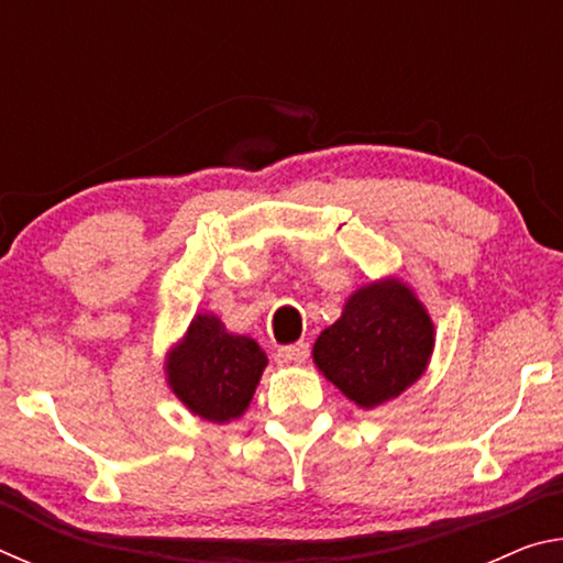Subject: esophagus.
<instances>
[{
	"label": "esophagus",
	"mask_w": 563,
	"mask_h": 563,
	"mask_svg": "<svg viewBox=\"0 0 563 563\" xmlns=\"http://www.w3.org/2000/svg\"><path fill=\"white\" fill-rule=\"evenodd\" d=\"M308 342H292V345H283L275 352V360L280 362V365H302L305 360H308Z\"/></svg>",
	"instance_id": "1"
}]
</instances>
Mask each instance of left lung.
I'll list each match as a JSON object with an SVG mask.
<instances>
[{"mask_svg":"<svg viewBox=\"0 0 563 563\" xmlns=\"http://www.w3.org/2000/svg\"><path fill=\"white\" fill-rule=\"evenodd\" d=\"M434 328L397 280L360 288L312 347L316 365L352 402L373 409L417 383L432 355Z\"/></svg>","mask_w":563,"mask_h":563,"instance_id":"left-lung-1","label":"left lung"}]
</instances>
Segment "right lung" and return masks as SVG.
I'll use <instances>...</instances> for the list:
<instances>
[{"instance_id": "1", "label": "right lung", "mask_w": 563, "mask_h": 563, "mask_svg": "<svg viewBox=\"0 0 563 563\" xmlns=\"http://www.w3.org/2000/svg\"><path fill=\"white\" fill-rule=\"evenodd\" d=\"M268 357L258 342L225 332L216 316H198L186 340L170 352L168 385L190 412L228 422L245 412Z\"/></svg>"}]
</instances>
